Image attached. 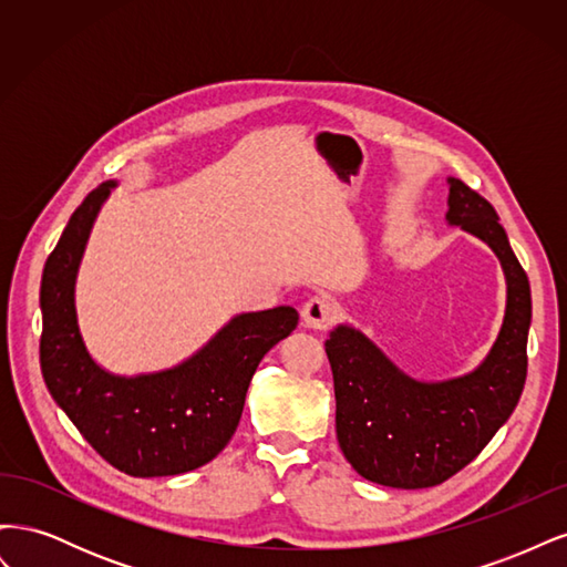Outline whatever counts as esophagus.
Masks as SVG:
<instances>
[{"label": "esophagus", "mask_w": 567, "mask_h": 567, "mask_svg": "<svg viewBox=\"0 0 567 567\" xmlns=\"http://www.w3.org/2000/svg\"><path fill=\"white\" fill-rule=\"evenodd\" d=\"M336 302L326 296H315L305 302L302 307V319L310 329H329L336 321Z\"/></svg>", "instance_id": "34e87169"}]
</instances>
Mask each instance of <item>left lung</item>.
I'll return each mask as SVG.
<instances>
[{"mask_svg":"<svg viewBox=\"0 0 567 567\" xmlns=\"http://www.w3.org/2000/svg\"><path fill=\"white\" fill-rule=\"evenodd\" d=\"M447 221L483 238L506 274L504 326L483 364L461 379L421 383L350 326H338L326 340L340 450L359 475L385 487H435L466 468L508 421L525 385L529 281L499 215L471 186L450 177Z\"/></svg>","mask_w":567,"mask_h":567,"instance_id":"1","label":"left lung"}]
</instances>
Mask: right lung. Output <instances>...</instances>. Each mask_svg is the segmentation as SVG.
<instances>
[{
	"label": "right lung",
	"instance_id": "right-lung-1",
	"mask_svg": "<svg viewBox=\"0 0 567 567\" xmlns=\"http://www.w3.org/2000/svg\"><path fill=\"white\" fill-rule=\"evenodd\" d=\"M115 182L99 184L68 219L47 257L40 288V364L51 398L111 466L134 477L200 468L227 447L262 357L298 326L293 307L231 319L184 364L148 375H113L84 348L75 277L96 213Z\"/></svg>",
	"mask_w": 567,
	"mask_h": 567
}]
</instances>
